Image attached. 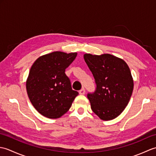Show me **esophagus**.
I'll list each match as a JSON object with an SVG mask.
<instances>
[{
  "instance_id": "obj_1",
  "label": "esophagus",
  "mask_w": 156,
  "mask_h": 156,
  "mask_svg": "<svg viewBox=\"0 0 156 156\" xmlns=\"http://www.w3.org/2000/svg\"><path fill=\"white\" fill-rule=\"evenodd\" d=\"M79 94H81V95H83L85 94V89L84 88H82L81 90H80V91H79Z\"/></svg>"
}]
</instances>
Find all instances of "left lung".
<instances>
[{
    "mask_svg": "<svg viewBox=\"0 0 156 156\" xmlns=\"http://www.w3.org/2000/svg\"><path fill=\"white\" fill-rule=\"evenodd\" d=\"M84 58L97 85L94 92L87 94L92 110L102 120H112L131 98L133 80L130 69L125 61L111 54H86Z\"/></svg>",
    "mask_w": 156,
    "mask_h": 156,
    "instance_id": "8db88e82",
    "label": "left lung"
}]
</instances>
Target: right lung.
<instances>
[{
	"label": "right lung",
	"instance_id": "add662e5",
	"mask_svg": "<svg viewBox=\"0 0 156 156\" xmlns=\"http://www.w3.org/2000/svg\"><path fill=\"white\" fill-rule=\"evenodd\" d=\"M76 55L77 53L54 51L39 57L31 66L26 83L27 94L33 106L44 117H62L78 96L65 73Z\"/></svg>",
	"mask_w": 156,
	"mask_h": 156
}]
</instances>
